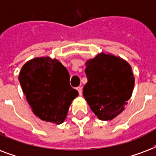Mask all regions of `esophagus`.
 Here are the masks:
<instances>
[{
    "label": "esophagus",
    "instance_id": "esophagus-1",
    "mask_svg": "<svg viewBox=\"0 0 156 156\" xmlns=\"http://www.w3.org/2000/svg\"><path fill=\"white\" fill-rule=\"evenodd\" d=\"M77 90H78V94H79V95H82V94H83V90H82V88L77 87Z\"/></svg>",
    "mask_w": 156,
    "mask_h": 156
}]
</instances>
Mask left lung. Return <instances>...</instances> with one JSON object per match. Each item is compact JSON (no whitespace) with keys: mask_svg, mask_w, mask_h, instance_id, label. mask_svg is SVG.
Segmentation results:
<instances>
[{"mask_svg":"<svg viewBox=\"0 0 156 156\" xmlns=\"http://www.w3.org/2000/svg\"><path fill=\"white\" fill-rule=\"evenodd\" d=\"M85 72V100L100 120H112L124 111L133 93L134 77L131 66L119 56L101 52L87 61Z\"/></svg>","mask_w":156,"mask_h":156,"instance_id":"obj_1","label":"left lung"}]
</instances>
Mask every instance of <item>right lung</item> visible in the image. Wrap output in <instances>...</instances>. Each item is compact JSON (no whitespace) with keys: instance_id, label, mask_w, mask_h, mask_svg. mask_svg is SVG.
I'll return each mask as SVG.
<instances>
[{"instance_id":"add662e5","label":"right lung","mask_w":156,"mask_h":156,"mask_svg":"<svg viewBox=\"0 0 156 156\" xmlns=\"http://www.w3.org/2000/svg\"><path fill=\"white\" fill-rule=\"evenodd\" d=\"M18 79L35 116L47 122L63 123L78 92L70 87L68 70L58 60L31 59L23 65Z\"/></svg>"}]
</instances>
